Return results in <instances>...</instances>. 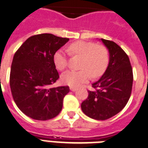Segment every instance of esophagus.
<instances>
[{
	"instance_id": "1",
	"label": "esophagus",
	"mask_w": 148,
	"mask_h": 148,
	"mask_svg": "<svg viewBox=\"0 0 148 148\" xmlns=\"http://www.w3.org/2000/svg\"><path fill=\"white\" fill-rule=\"evenodd\" d=\"M70 90H71V91H75V90H77V88L74 87H70Z\"/></svg>"
}]
</instances>
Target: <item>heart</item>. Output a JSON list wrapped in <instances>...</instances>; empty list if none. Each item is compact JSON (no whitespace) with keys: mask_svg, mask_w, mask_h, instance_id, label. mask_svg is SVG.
I'll return each instance as SVG.
<instances>
[{"mask_svg":"<svg viewBox=\"0 0 148 148\" xmlns=\"http://www.w3.org/2000/svg\"><path fill=\"white\" fill-rule=\"evenodd\" d=\"M69 53L82 58L79 71H66L61 76V82L64 85L77 87L86 82L92 76L99 77L106 71L108 66L110 56L106 46L97 45L93 42L77 41L69 46ZM54 63L58 70L63 71L67 66V55L64 50L60 49L54 54Z\"/></svg>","mask_w":148,"mask_h":148,"instance_id":"heart-1","label":"heart"}]
</instances>
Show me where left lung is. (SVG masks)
<instances>
[{
    "label": "left lung",
    "mask_w": 148,
    "mask_h": 148,
    "mask_svg": "<svg viewBox=\"0 0 148 148\" xmlns=\"http://www.w3.org/2000/svg\"><path fill=\"white\" fill-rule=\"evenodd\" d=\"M109 51L110 60L100 79L92 84L94 90L81 104L83 113L97 120H106L125 108L130 99L133 86V70L130 60L119 46L101 39Z\"/></svg>",
    "instance_id": "1"
}]
</instances>
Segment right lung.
Listing matches in <instances>:
<instances>
[{
	"label": "right lung",
	"instance_id": "1",
	"mask_svg": "<svg viewBox=\"0 0 148 148\" xmlns=\"http://www.w3.org/2000/svg\"><path fill=\"white\" fill-rule=\"evenodd\" d=\"M69 40L52 34H36L14 54L9 79L12 94L18 108L32 119H53L62 110L63 98L70 89L51 87L60 77L53 58Z\"/></svg>",
	"mask_w": 148,
	"mask_h": 148
}]
</instances>
